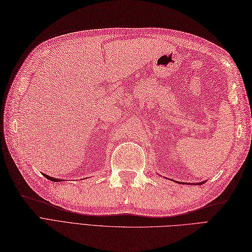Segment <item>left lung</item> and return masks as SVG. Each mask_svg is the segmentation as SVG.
Returning a JSON list of instances; mask_svg holds the SVG:
<instances>
[{
  "label": "left lung",
  "mask_w": 252,
  "mask_h": 252,
  "mask_svg": "<svg viewBox=\"0 0 252 252\" xmlns=\"http://www.w3.org/2000/svg\"><path fill=\"white\" fill-rule=\"evenodd\" d=\"M199 185H200V183H199Z\"/></svg>",
  "instance_id": "obj_1"
}]
</instances>
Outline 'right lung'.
<instances>
[{"label":"right lung","instance_id":"obj_1","mask_svg":"<svg viewBox=\"0 0 252 252\" xmlns=\"http://www.w3.org/2000/svg\"><path fill=\"white\" fill-rule=\"evenodd\" d=\"M44 177H46L47 179H50L51 181H54V182H57L59 179H56V178H52V177H50V176H47V175H44Z\"/></svg>","mask_w":252,"mask_h":252}]
</instances>
